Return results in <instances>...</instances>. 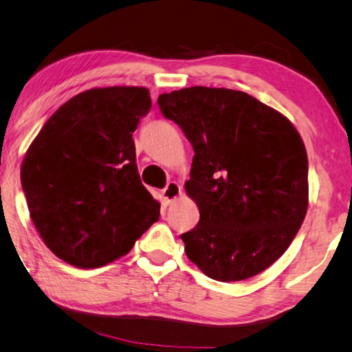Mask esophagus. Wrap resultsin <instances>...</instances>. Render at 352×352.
<instances>
[{"label":"esophagus","instance_id":"1","mask_svg":"<svg viewBox=\"0 0 352 352\" xmlns=\"http://www.w3.org/2000/svg\"><path fill=\"white\" fill-rule=\"evenodd\" d=\"M162 195H164V199L168 204L175 203L176 199L182 195V187L177 182L171 181V182L166 184V187L164 188V190H162Z\"/></svg>","mask_w":352,"mask_h":352}]
</instances>
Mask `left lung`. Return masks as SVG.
<instances>
[{"mask_svg":"<svg viewBox=\"0 0 352 352\" xmlns=\"http://www.w3.org/2000/svg\"><path fill=\"white\" fill-rule=\"evenodd\" d=\"M159 108L192 143L186 190L199 221L181 234L208 277L239 282L283 255L305 219L308 159L293 124L242 91L192 86Z\"/></svg>","mask_w":352,"mask_h":352,"instance_id":"left-lung-1","label":"left lung"}]
</instances>
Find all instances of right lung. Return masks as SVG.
I'll return each instance as SVG.
<instances>
[{
  "label": "right lung",
  "mask_w": 352,
  "mask_h": 352,
  "mask_svg": "<svg viewBox=\"0 0 352 352\" xmlns=\"http://www.w3.org/2000/svg\"><path fill=\"white\" fill-rule=\"evenodd\" d=\"M149 110L146 88L89 89L59 107L31 143L21 188L36 230L63 261L105 266L159 220L132 138Z\"/></svg>",
  "instance_id": "right-lung-1"
}]
</instances>
